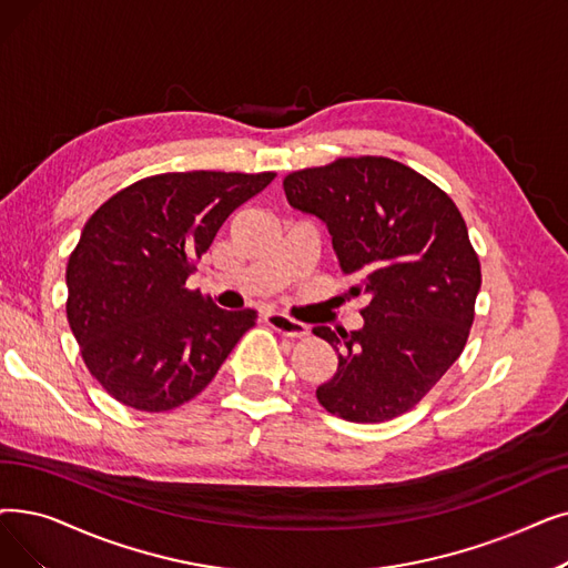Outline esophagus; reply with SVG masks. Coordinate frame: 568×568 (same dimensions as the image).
Returning a JSON list of instances; mask_svg holds the SVG:
<instances>
[{
  "label": "esophagus",
  "mask_w": 568,
  "mask_h": 568,
  "mask_svg": "<svg viewBox=\"0 0 568 568\" xmlns=\"http://www.w3.org/2000/svg\"><path fill=\"white\" fill-rule=\"evenodd\" d=\"M264 320H266V325L271 329H276V332H281L285 336H292V338L306 336L311 332V327L306 323H300V320H294V317H290L285 313H266Z\"/></svg>",
  "instance_id": "esophagus-1"
}]
</instances>
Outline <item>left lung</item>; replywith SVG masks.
Returning <instances> with one entry per match:
<instances>
[{"mask_svg": "<svg viewBox=\"0 0 568 568\" xmlns=\"http://www.w3.org/2000/svg\"><path fill=\"white\" fill-rule=\"evenodd\" d=\"M290 206L332 234L364 327H313L338 355L317 402L351 423L406 413L462 355L474 325L480 260L459 209L415 169L376 155L338 158L283 179Z\"/></svg>", "mask_w": 568, "mask_h": 568, "instance_id": "8db88e82", "label": "left lung"}]
</instances>
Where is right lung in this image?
Returning a JSON list of instances; mask_svg holds the SVG:
<instances>
[{
    "label": "right lung",
    "mask_w": 568,
    "mask_h": 568,
    "mask_svg": "<svg viewBox=\"0 0 568 568\" xmlns=\"http://www.w3.org/2000/svg\"><path fill=\"white\" fill-rule=\"evenodd\" d=\"M274 179L174 171L122 187L90 215L67 262V320L115 402L145 413L190 402L255 325L253 308H217L185 281L230 213Z\"/></svg>",
    "instance_id": "right-lung-1"
}]
</instances>
